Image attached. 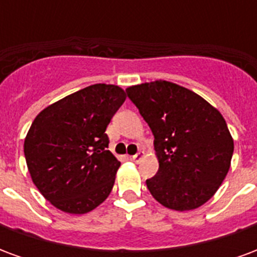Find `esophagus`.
I'll list each match as a JSON object with an SVG mask.
<instances>
[{"label": "esophagus", "mask_w": 257, "mask_h": 257, "mask_svg": "<svg viewBox=\"0 0 257 257\" xmlns=\"http://www.w3.org/2000/svg\"><path fill=\"white\" fill-rule=\"evenodd\" d=\"M143 157H145V153H143V151H139V153H136L135 156H132V161L138 164V162H140L143 160Z\"/></svg>", "instance_id": "34e87169"}]
</instances>
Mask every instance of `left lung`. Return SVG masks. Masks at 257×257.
Wrapping results in <instances>:
<instances>
[{
    "label": "left lung",
    "instance_id": "8db88e82",
    "mask_svg": "<svg viewBox=\"0 0 257 257\" xmlns=\"http://www.w3.org/2000/svg\"><path fill=\"white\" fill-rule=\"evenodd\" d=\"M126 95L154 135L160 168L146 180L151 195L175 210L205 204L230 169L234 142L224 118L201 96L168 81L135 85Z\"/></svg>",
    "mask_w": 257,
    "mask_h": 257
}]
</instances>
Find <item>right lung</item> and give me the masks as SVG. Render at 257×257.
Segmentation results:
<instances>
[{
	"mask_svg": "<svg viewBox=\"0 0 257 257\" xmlns=\"http://www.w3.org/2000/svg\"><path fill=\"white\" fill-rule=\"evenodd\" d=\"M126 95L119 86L95 84L42 110L25 140L33 182L58 209L81 215L111 193L121 165L108 149L107 125Z\"/></svg>",
	"mask_w": 257,
	"mask_h": 257,
	"instance_id": "add662e5",
	"label": "right lung"
}]
</instances>
